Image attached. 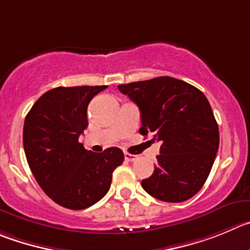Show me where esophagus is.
<instances>
[{"label":"esophagus","instance_id":"esophagus-1","mask_svg":"<svg viewBox=\"0 0 250 250\" xmlns=\"http://www.w3.org/2000/svg\"><path fill=\"white\" fill-rule=\"evenodd\" d=\"M137 158H138V155H136V154L125 153V159L127 162H134V160H137Z\"/></svg>","mask_w":250,"mask_h":250}]
</instances>
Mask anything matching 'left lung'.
Listing matches in <instances>:
<instances>
[{
  "label": "left lung",
  "mask_w": 250,
  "mask_h": 250,
  "mask_svg": "<svg viewBox=\"0 0 250 250\" xmlns=\"http://www.w3.org/2000/svg\"><path fill=\"white\" fill-rule=\"evenodd\" d=\"M118 90L141 109L142 136L151 133L153 142L162 144L158 164L142 188L165 202L191 199L206 183L220 146L208 100L170 76L118 85Z\"/></svg>",
  "instance_id": "1"
}]
</instances>
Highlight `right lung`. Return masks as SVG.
I'll list each match as a JSON object with an SVG mask.
<instances>
[{"mask_svg":"<svg viewBox=\"0 0 250 250\" xmlns=\"http://www.w3.org/2000/svg\"><path fill=\"white\" fill-rule=\"evenodd\" d=\"M107 86L51 88L25 116L23 146L28 165L42 190L70 209L92 206L109 190L112 172L125 160L112 146L86 150L79 137L87 128V106Z\"/></svg>","mask_w":250,"mask_h":250,"instance_id":"1","label":"right lung"}]
</instances>
